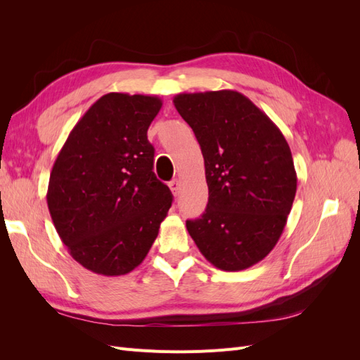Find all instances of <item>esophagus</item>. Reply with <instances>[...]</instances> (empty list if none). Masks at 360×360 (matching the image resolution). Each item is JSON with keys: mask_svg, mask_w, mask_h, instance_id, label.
I'll return each instance as SVG.
<instances>
[{"mask_svg": "<svg viewBox=\"0 0 360 360\" xmlns=\"http://www.w3.org/2000/svg\"><path fill=\"white\" fill-rule=\"evenodd\" d=\"M180 181L179 180H172V181H169V189H171V192H172V195L174 197H177L179 195V192H180Z\"/></svg>", "mask_w": 360, "mask_h": 360, "instance_id": "obj_1", "label": "esophagus"}]
</instances>
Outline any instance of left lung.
<instances>
[{"instance_id": "1", "label": "left lung", "mask_w": 360, "mask_h": 360, "mask_svg": "<svg viewBox=\"0 0 360 360\" xmlns=\"http://www.w3.org/2000/svg\"><path fill=\"white\" fill-rule=\"evenodd\" d=\"M174 106L197 136L209 202L186 228L207 261L245 270L269 255L284 231L297 176L279 127L233 90L183 93Z\"/></svg>"}]
</instances>
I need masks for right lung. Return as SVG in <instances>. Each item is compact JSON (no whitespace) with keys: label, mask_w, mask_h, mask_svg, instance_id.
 Instances as JSON below:
<instances>
[{"label":"right lung","mask_w":360,"mask_h":360,"mask_svg":"<svg viewBox=\"0 0 360 360\" xmlns=\"http://www.w3.org/2000/svg\"><path fill=\"white\" fill-rule=\"evenodd\" d=\"M160 108L156 96H102L75 124L52 167V222L73 259L94 274L120 276L143 263L171 207L147 139Z\"/></svg>","instance_id":"add662e5"}]
</instances>
